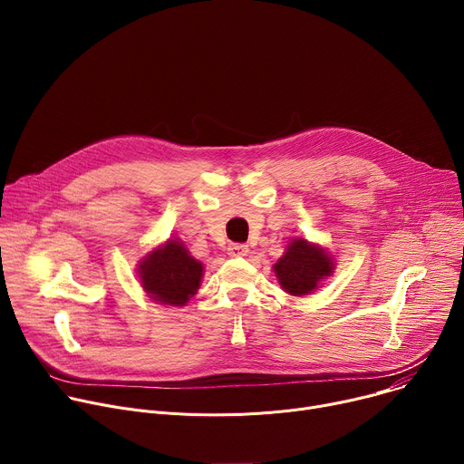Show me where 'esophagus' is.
Masks as SVG:
<instances>
[{
    "label": "esophagus",
    "mask_w": 464,
    "mask_h": 464,
    "mask_svg": "<svg viewBox=\"0 0 464 464\" xmlns=\"http://www.w3.org/2000/svg\"><path fill=\"white\" fill-rule=\"evenodd\" d=\"M249 247L246 244H229L227 246V255L237 258V256H247Z\"/></svg>",
    "instance_id": "esophagus-1"
}]
</instances>
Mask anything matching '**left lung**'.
<instances>
[{
	"label": "left lung",
	"instance_id": "8db88e82",
	"mask_svg": "<svg viewBox=\"0 0 464 464\" xmlns=\"http://www.w3.org/2000/svg\"><path fill=\"white\" fill-rule=\"evenodd\" d=\"M334 255L304 237H294L286 244L285 255L274 264L281 288L294 297L310 295L324 279L334 274Z\"/></svg>",
	"mask_w": 464,
	"mask_h": 464
}]
</instances>
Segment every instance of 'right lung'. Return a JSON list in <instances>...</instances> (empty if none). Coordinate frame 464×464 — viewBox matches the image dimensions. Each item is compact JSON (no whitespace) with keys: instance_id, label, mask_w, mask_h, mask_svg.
<instances>
[{"instance_id":"add662e5","label":"right lung","mask_w":464,"mask_h":464,"mask_svg":"<svg viewBox=\"0 0 464 464\" xmlns=\"http://www.w3.org/2000/svg\"><path fill=\"white\" fill-rule=\"evenodd\" d=\"M202 277L204 264L176 237L152 247L138 262V279L143 292L165 306H185L198 294Z\"/></svg>"}]
</instances>
